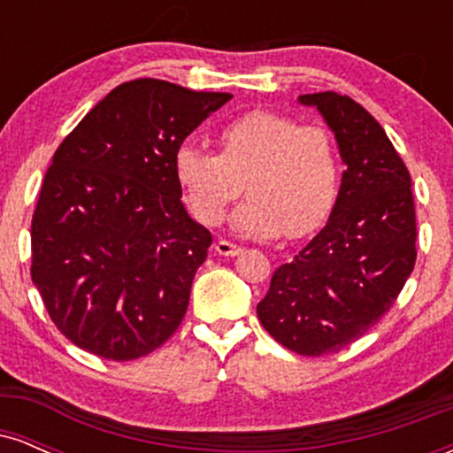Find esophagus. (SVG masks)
I'll return each mask as SVG.
<instances>
[{
	"label": "esophagus",
	"instance_id": "obj_1",
	"mask_svg": "<svg viewBox=\"0 0 453 453\" xmlns=\"http://www.w3.org/2000/svg\"><path fill=\"white\" fill-rule=\"evenodd\" d=\"M215 251L219 253V256L234 257V256H238V253L242 251V247H241V244H236V242H232V241H226V238H221V241L217 242Z\"/></svg>",
	"mask_w": 453,
	"mask_h": 453
}]
</instances>
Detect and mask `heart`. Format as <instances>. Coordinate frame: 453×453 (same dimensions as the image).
<instances>
[{"label":"heart","instance_id":"1","mask_svg":"<svg viewBox=\"0 0 453 453\" xmlns=\"http://www.w3.org/2000/svg\"><path fill=\"white\" fill-rule=\"evenodd\" d=\"M219 153L191 142L174 150V174L187 204L206 226H217L247 180L249 200L232 227L242 236L303 238L319 230L334 211L341 157L321 126H300L288 114L249 111L217 134Z\"/></svg>","mask_w":453,"mask_h":453}]
</instances>
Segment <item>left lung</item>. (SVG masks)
Masks as SVG:
<instances>
[{"label":"left lung","mask_w":453,"mask_h":453,"mask_svg":"<svg viewBox=\"0 0 453 453\" xmlns=\"http://www.w3.org/2000/svg\"><path fill=\"white\" fill-rule=\"evenodd\" d=\"M298 100L324 114L347 170L326 227L274 270L257 317L289 351L326 356L392 309L413 273L418 227L409 170L377 119L334 91Z\"/></svg>","instance_id":"obj_1"}]
</instances>
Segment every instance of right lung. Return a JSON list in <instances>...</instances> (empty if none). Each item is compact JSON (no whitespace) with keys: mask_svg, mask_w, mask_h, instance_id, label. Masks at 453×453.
<instances>
[{"mask_svg":"<svg viewBox=\"0 0 453 453\" xmlns=\"http://www.w3.org/2000/svg\"><path fill=\"white\" fill-rule=\"evenodd\" d=\"M230 100L136 78L55 150L31 219V280L76 347L136 360L180 326L212 236L180 202L174 150Z\"/></svg>","mask_w":453,"mask_h":453,"instance_id":"obj_1","label":"right lung"}]
</instances>
